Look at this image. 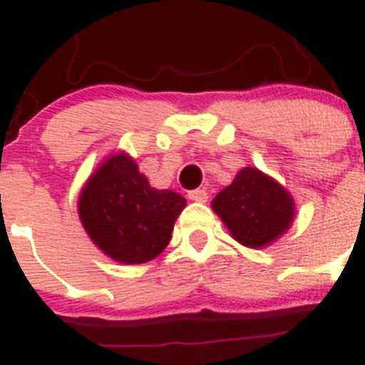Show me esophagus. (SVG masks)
Wrapping results in <instances>:
<instances>
[{"mask_svg": "<svg viewBox=\"0 0 365 365\" xmlns=\"http://www.w3.org/2000/svg\"><path fill=\"white\" fill-rule=\"evenodd\" d=\"M188 197L195 202H206V199H208V192H206V190H201V188L190 190Z\"/></svg>", "mask_w": 365, "mask_h": 365, "instance_id": "1", "label": "esophagus"}]
</instances>
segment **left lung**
<instances>
[{"label": "left lung", "instance_id": "1", "mask_svg": "<svg viewBox=\"0 0 365 365\" xmlns=\"http://www.w3.org/2000/svg\"><path fill=\"white\" fill-rule=\"evenodd\" d=\"M212 208L235 241L261 248L276 241L294 221V201L285 188L257 168H243L222 188Z\"/></svg>", "mask_w": 365, "mask_h": 365}]
</instances>
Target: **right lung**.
I'll return each instance as SVG.
<instances>
[{"label": "right lung", "mask_w": 365, "mask_h": 365, "mask_svg": "<svg viewBox=\"0 0 365 365\" xmlns=\"http://www.w3.org/2000/svg\"><path fill=\"white\" fill-rule=\"evenodd\" d=\"M186 199L151 188L130 155H111L89 177L78 215L93 243L111 259L140 265L159 256L172 240L173 222Z\"/></svg>", "instance_id": "right-lung-1"}]
</instances>
